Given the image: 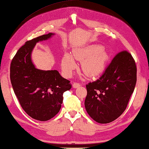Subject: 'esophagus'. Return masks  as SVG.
<instances>
[{"mask_svg": "<svg viewBox=\"0 0 149 149\" xmlns=\"http://www.w3.org/2000/svg\"><path fill=\"white\" fill-rule=\"evenodd\" d=\"M80 86H81V84L79 83H77V82H73L72 83V86L73 88H78Z\"/></svg>", "mask_w": 149, "mask_h": 149, "instance_id": "obj_1", "label": "esophagus"}]
</instances>
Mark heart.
Masks as SVG:
<instances>
[{
    "mask_svg": "<svg viewBox=\"0 0 149 149\" xmlns=\"http://www.w3.org/2000/svg\"><path fill=\"white\" fill-rule=\"evenodd\" d=\"M74 58L82 61V69L88 76L97 77L106 69L108 55L101 45H94L75 50ZM62 69L67 76H70L76 69L77 64L71 55H64L62 59Z\"/></svg>",
    "mask_w": 149,
    "mask_h": 149,
    "instance_id": "heart-1",
    "label": "heart"
}]
</instances>
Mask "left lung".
Masks as SVG:
<instances>
[{"instance_id":"obj_1","label":"left lung","mask_w":149,"mask_h":149,"mask_svg":"<svg viewBox=\"0 0 149 149\" xmlns=\"http://www.w3.org/2000/svg\"><path fill=\"white\" fill-rule=\"evenodd\" d=\"M136 82V67L130 53H118L96 81L86 85L85 108L100 123L118 118L127 106Z\"/></svg>"}]
</instances>
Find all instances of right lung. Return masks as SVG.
I'll list each match as a JSON object with an SVG mask.
<instances>
[{"mask_svg": "<svg viewBox=\"0 0 149 149\" xmlns=\"http://www.w3.org/2000/svg\"><path fill=\"white\" fill-rule=\"evenodd\" d=\"M53 35L49 33L26 41L14 55L10 69L12 86L22 108L31 118L41 121L57 115L63 93L72 87L57 70L38 69L31 62V51L36 43Z\"/></svg>", "mask_w": 149, "mask_h": 149, "instance_id": "add662e5", "label": "right lung"}]
</instances>
